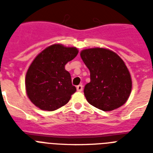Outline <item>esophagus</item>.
Listing matches in <instances>:
<instances>
[{"label":"esophagus","instance_id":"obj_1","mask_svg":"<svg viewBox=\"0 0 153 153\" xmlns=\"http://www.w3.org/2000/svg\"><path fill=\"white\" fill-rule=\"evenodd\" d=\"M76 89L78 92H82V90H83V85H82V84L78 85V86L76 87Z\"/></svg>","mask_w":153,"mask_h":153}]
</instances>
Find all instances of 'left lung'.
<instances>
[{
  "label": "left lung",
  "instance_id": "8db88e82",
  "mask_svg": "<svg viewBox=\"0 0 153 153\" xmlns=\"http://www.w3.org/2000/svg\"><path fill=\"white\" fill-rule=\"evenodd\" d=\"M80 56L90 71V83L83 91L88 103L104 111L123 106L132 90L131 75L124 60L102 47L84 49Z\"/></svg>",
  "mask_w": 153,
  "mask_h": 153
}]
</instances>
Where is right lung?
I'll use <instances>...</instances> for the list:
<instances>
[{"label": "right lung", "instance_id": "add662e5", "mask_svg": "<svg viewBox=\"0 0 153 153\" xmlns=\"http://www.w3.org/2000/svg\"><path fill=\"white\" fill-rule=\"evenodd\" d=\"M79 53L78 48L52 44L41 51L29 65L25 77L27 96L42 111L65 106L76 91L65 66Z\"/></svg>", "mask_w": 153, "mask_h": 153}]
</instances>
